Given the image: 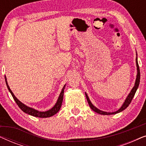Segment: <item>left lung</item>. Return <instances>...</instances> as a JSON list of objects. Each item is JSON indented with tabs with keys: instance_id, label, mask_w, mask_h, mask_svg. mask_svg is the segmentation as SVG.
Instances as JSON below:
<instances>
[{
	"instance_id": "obj_1",
	"label": "left lung",
	"mask_w": 146,
	"mask_h": 146,
	"mask_svg": "<svg viewBox=\"0 0 146 146\" xmlns=\"http://www.w3.org/2000/svg\"><path fill=\"white\" fill-rule=\"evenodd\" d=\"M137 55V54H136ZM135 61H136V65H137V76H136V80H135V86H133V88L131 90L130 93L129 94V95L127 96V98L125 99V100L124 102V103L123 104L122 106H121L120 108H119L118 110L116 111H114V112H106V111H103L102 110H100L99 109H98L97 108H96L91 103L90 100L88 96V95L86 94V99L88 100V104L90 107V108L93 111H94L95 112H97L98 113H100V114L102 115H111V114H115V113H117L120 111H123V110H125L126 108L129 105V104L131 103V100H132L133 96H134L135 92H136V90L137 89V88L139 86V80H140V71H139V65H138V62H137V58L136 57V59H135Z\"/></svg>"
}]
</instances>
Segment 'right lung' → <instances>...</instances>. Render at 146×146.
<instances>
[{
	"label": "right lung",
	"mask_w": 146,
	"mask_h": 146,
	"mask_svg": "<svg viewBox=\"0 0 146 146\" xmlns=\"http://www.w3.org/2000/svg\"><path fill=\"white\" fill-rule=\"evenodd\" d=\"M5 81H6V84H7V88L8 89H9V90L10 92H11V95L13 96L14 100H15V101L16 102V103L17 104V105L19 106V107L21 108L22 110H23L24 112L28 113V114L29 115H33V116H35V117H50V116H52L53 115H54L58 111L60 110V109L61 108V106H62V100H63V96H64V90L65 88V86H64L62 90V92L60 93V94L59 96V98L57 100V102L56 103V104L54 105V106L52 108L49 110H48L46 111H39L38 110H36L32 108H30V107H28L27 106L21 102H20L19 100H18L17 98L15 97V96L14 95V94L13 93V92L11 91V88H10L9 85H8V83H7V78H6V76H5Z\"/></svg>",
	"instance_id": "obj_1"
}]
</instances>
